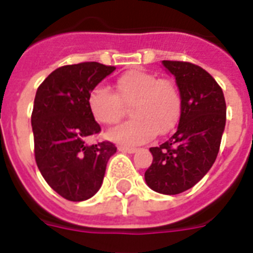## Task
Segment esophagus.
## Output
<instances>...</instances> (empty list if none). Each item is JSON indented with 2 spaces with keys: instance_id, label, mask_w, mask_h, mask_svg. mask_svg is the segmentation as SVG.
<instances>
[{
  "instance_id": "1",
  "label": "esophagus",
  "mask_w": 253,
  "mask_h": 253,
  "mask_svg": "<svg viewBox=\"0 0 253 253\" xmlns=\"http://www.w3.org/2000/svg\"><path fill=\"white\" fill-rule=\"evenodd\" d=\"M119 151L120 152H124V153H134V152L137 151V148L125 147V145H119Z\"/></svg>"
}]
</instances>
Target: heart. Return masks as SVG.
<instances>
[{
	"instance_id": "1",
	"label": "heart",
	"mask_w": 253,
	"mask_h": 253,
	"mask_svg": "<svg viewBox=\"0 0 253 253\" xmlns=\"http://www.w3.org/2000/svg\"><path fill=\"white\" fill-rule=\"evenodd\" d=\"M124 105L133 116L109 132V138L120 144L136 145L167 133L177 124L183 98L176 84L169 79L145 70H128L115 83V92L96 86L88 96V108L93 119L102 125L119 123Z\"/></svg>"
}]
</instances>
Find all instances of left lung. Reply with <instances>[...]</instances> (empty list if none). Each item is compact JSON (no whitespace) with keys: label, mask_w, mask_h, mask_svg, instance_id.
<instances>
[{"label":"left lung","mask_w":253,"mask_h":253,"mask_svg":"<svg viewBox=\"0 0 253 253\" xmlns=\"http://www.w3.org/2000/svg\"><path fill=\"white\" fill-rule=\"evenodd\" d=\"M163 65L176 79L183 108L173 136L151 148L153 161L145 170V181L159 193L177 195L199 183L213 165L227 106L220 85L201 66L170 60Z\"/></svg>","instance_id":"left-lung-1"}]
</instances>
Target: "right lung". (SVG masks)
<instances>
[{
    "instance_id": "1",
    "label": "right lung",
    "mask_w": 253,
    "mask_h": 253,
    "mask_svg": "<svg viewBox=\"0 0 253 253\" xmlns=\"http://www.w3.org/2000/svg\"><path fill=\"white\" fill-rule=\"evenodd\" d=\"M115 66L80 62L53 70L34 97L32 128L34 157L53 191L69 201H83L100 189L108 160L117 148L111 141L88 145L101 132L88 108V96Z\"/></svg>"
}]
</instances>
